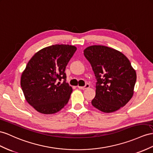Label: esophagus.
Instances as JSON below:
<instances>
[{"label": "esophagus", "mask_w": 153, "mask_h": 153, "mask_svg": "<svg viewBox=\"0 0 153 153\" xmlns=\"http://www.w3.org/2000/svg\"><path fill=\"white\" fill-rule=\"evenodd\" d=\"M78 88H79V89L85 90V89H87V88H90V85L89 84H86L85 87H79V86H78Z\"/></svg>", "instance_id": "obj_1"}]
</instances>
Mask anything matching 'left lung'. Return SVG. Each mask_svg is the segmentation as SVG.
I'll list each match as a JSON object with an SVG mask.
<instances>
[{"instance_id":"obj_1","label":"left lung","mask_w":153,"mask_h":153,"mask_svg":"<svg viewBox=\"0 0 153 153\" xmlns=\"http://www.w3.org/2000/svg\"><path fill=\"white\" fill-rule=\"evenodd\" d=\"M96 79V96L92 105L110 113L124 107L134 94L136 73L128 58L118 50L102 45L84 50Z\"/></svg>"}]
</instances>
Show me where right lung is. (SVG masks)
Returning <instances> with one entry per match:
<instances>
[{"label":"right lung","mask_w":153,"mask_h":153,"mask_svg":"<svg viewBox=\"0 0 153 153\" xmlns=\"http://www.w3.org/2000/svg\"><path fill=\"white\" fill-rule=\"evenodd\" d=\"M77 50L69 45H55L33 55L22 72L21 86L25 99L37 111L52 114L68 102L72 88L66 83V66ZM63 79L61 84L59 80Z\"/></svg>","instance_id":"obj_1"}]
</instances>
